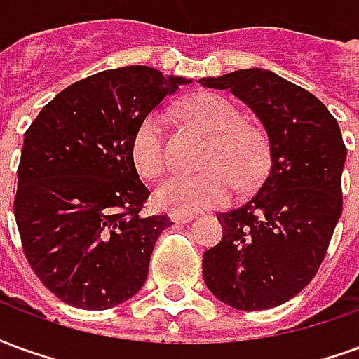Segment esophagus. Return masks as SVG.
<instances>
[{"label": "esophagus", "mask_w": 359, "mask_h": 359, "mask_svg": "<svg viewBox=\"0 0 359 359\" xmlns=\"http://www.w3.org/2000/svg\"><path fill=\"white\" fill-rule=\"evenodd\" d=\"M169 217H171L172 223H190L194 219V215L192 213H177V211H172Z\"/></svg>", "instance_id": "1"}]
</instances>
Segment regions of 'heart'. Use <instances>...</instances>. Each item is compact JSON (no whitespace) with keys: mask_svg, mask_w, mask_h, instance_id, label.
Masks as SVG:
<instances>
[{"mask_svg":"<svg viewBox=\"0 0 359 359\" xmlns=\"http://www.w3.org/2000/svg\"><path fill=\"white\" fill-rule=\"evenodd\" d=\"M184 117L200 130L210 134L198 175L179 172L163 180L156 190L161 210L177 213L219 208L231 200L234 184L250 190L264 180L269 169L271 148L267 134L242 117L241 109L219 94H200L188 100ZM130 159L144 179H157L167 167L163 118L149 113L140 121L130 138Z\"/></svg>","mask_w":359,"mask_h":359,"instance_id":"1","label":"heart"}]
</instances>
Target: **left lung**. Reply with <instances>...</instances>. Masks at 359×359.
Returning a JSON list of instances; mask_svg holds the SVG:
<instances>
[{"label":"left lung","mask_w":359,"mask_h":359,"mask_svg":"<svg viewBox=\"0 0 359 359\" xmlns=\"http://www.w3.org/2000/svg\"><path fill=\"white\" fill-rule=\"evenodd\" d=\"M200 82L250 105L271 148L256 196L217 215L223 238L203 252V280L231 308H275L306 288L323 264L342 213L346 146L316 95L269 71L242 69Z\"/></svg>","instance_id":"8db88e82"}]
</instances>
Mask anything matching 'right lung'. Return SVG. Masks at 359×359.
<instances>
[{"label": "right lung", "mask_w": 359, "mask_h": 359, "mask_svg": "<svg viewBox=\"0 0 359 359\" xmlns=\"http://www.w3.org/2000/svg\"><path fill=\"white\" fill-rule=\"evenodd\" d=\"M182 76L123 67L74 82L25 133L15 219L28 265L69 306L109 309L146 283L172 221L142 215L149 190L130 159L136 126Z\"/></svg>", "instance_id": "obj_1"}]
</instances>
